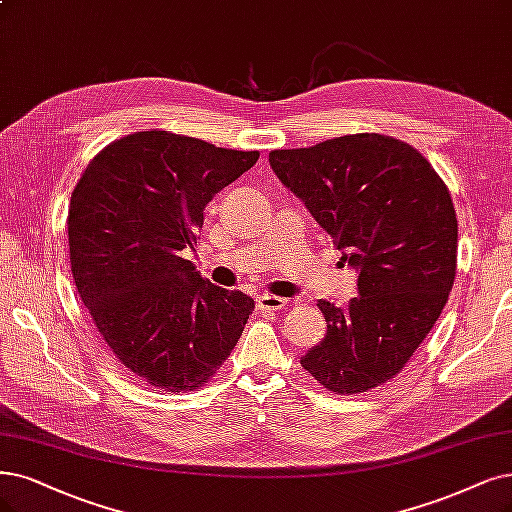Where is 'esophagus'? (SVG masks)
I'll use <instances>...</instances> for the list:
<instances>
[{
  "label": "esophagus",
  "mask_w": 512,
  "mask_h": 512,
  "mask_svg": "<svg viewBox=\"0 0 512 512\" xmlns=\"http://www.w3.org/2000/svg\"><path fill=\"white\" fill-rule=\"evenodd\" d=\"M287 301L289 299H282V297H278V295H259V299H257V306L261 308V310H268V312H278V310H282V308H287Z\"/></svg>",
  "instance_id": "esophagus-1"
}]
</instances>
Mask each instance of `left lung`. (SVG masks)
I'll use <instances>...</instances> for the list:
<instances>
[{"instance_id": "8db88e82", "label": "left lung", "mask_w": 512, "mask_h": 512, "mask_svg": "<svg viewBox=\"0 0 512 512\" xmlns=\"http://www.w3.org/2000/svg\"><path fill=\"white\" fill-rule=\"evenodd\" d=\"M270 164L358 272L346 308L318 301L327 335L301 367L335 394L386 384L439 320L456 278L447 185L418 149L377 132L276 149Z\"/></svg>"}]
</instances>
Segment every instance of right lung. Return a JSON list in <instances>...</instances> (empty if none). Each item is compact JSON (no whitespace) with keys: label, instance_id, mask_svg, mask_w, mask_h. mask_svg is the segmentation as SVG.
<instances>
[{"label":"right lung","instance_id":"obj_1","mask_svg":"<svg viewBox=\"0 0 512 512\" xmlns=\"http://www.w3.org/2000/svg\"><path fill=\"white\" fill-rule=\"evenodd\" d=\"M257 158L143 130L99 151L73 189L75 287L118 361L160 390L211 380L253 314L249 295L208 282L181 251L194 246L206 204Z\"/></svg>","mask_w":512,"mask_h":512}]
</instances>
